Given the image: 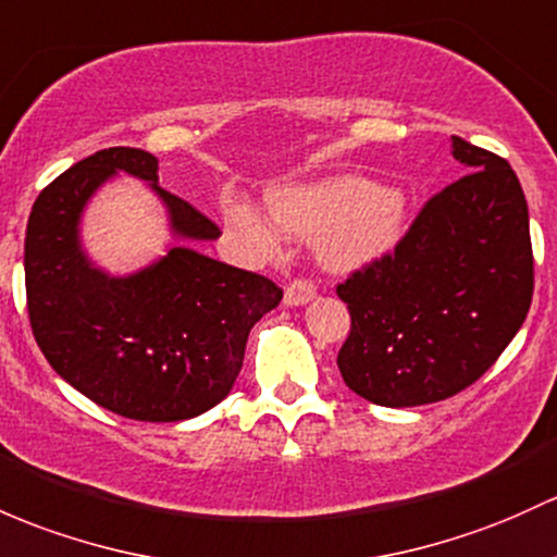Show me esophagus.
Listing matches in <instances>:
<instances>
[{
  "label": "esophagus",
  "instance_id": "obj_1",
  "mask_svg": "<svg viewBox=\"0 0 557 557\" xmlns=\"http://www.w3.org/2000/svg\"><path fill=\"white\" fill-rule=\"evenodd\" d=\"M315 297V284L308 278H295L286 284L284 289V302L289 305V308H297V305H305L310 302Z\"/></svg>",
  "mask_w": 557,
  "mask_h": 557
}]
</instances>
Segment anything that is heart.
Returning <instances> with one entry per match:
<instances>
[{"instance_id": "b5f03b06", "label": "heart", "mask_w": 557, "mask_h": 557, "mask_svg": "<svg viewBox=\"0 0 557 557\" xmlns=\"http://www.w3.org/2000/svg\"><path fill=\"white\" fill-rule=\"evenodd\" d=\"M268 205L276 224L247 199L225 201V220L260 252L281 247L278 227L295 238H315V252L334 271H348L391 252L406 214L398 190L352 175L273 190Z\"/></svg>"}]
</instances>
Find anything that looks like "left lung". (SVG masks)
I'll return each mask as SVG.
<instances>
[{
	"instance_id": "left-lung-1",
	"label": "left lung",
	"mask_w": 557,
	"mask_h": 557,
	"mask_svg": "<svg viewBox=\"0 0 557 557\" xmlns=\"http://www.w3.org/2000/svg\"><path fill=\"white\" fill-rule=\"evenodd\" d=\"M468 175L430 196L391 252L337 284L345 385L376 406L457 396L510 345L534 295L529 207L512 166L462 137Z\"/></svg>"
}]
</instances>
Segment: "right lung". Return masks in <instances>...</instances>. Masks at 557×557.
Wrapping results in <instances>:
<instances>
[{
	"instance_id": "obj_1",
	"label": "right lung",
	"mask_w": 557,
	"mask_h": 557,
	"mask_svg": "<svg viewBox=\"0 0 557 557\" xmlns=\"http://www.w3.org/2000/svg\"><path fill=\"white\" fill-rule=\"evenodd\" d=\"M116 172L157 190L175 236H220L199 209L161 188L153 153L119 146L76 161L41 190L28 218L23 265L34 339L71 387L113 414L190 420L228 396L249 332L284 292L188 247L124 278L95 268L82 252L79 218Z\"/></svg>"
}]
</instances>
